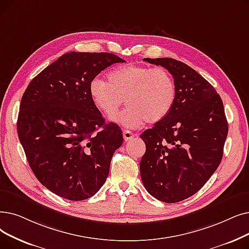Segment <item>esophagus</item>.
Returning <instances> with one entry per match:
<instances>
[{
  "instance_id": "1",
  "label": "esophagus",
  "mask_w": 249,
  "mask_h": 249,
  "mask_svg": "<svg viewBox=\"0 0 249 249\" xmlns=\"http://www.w3.org/2000/svg\"><path fill=\"white\" fill-rule=\"evenodd\" d=\"M134 136H135V134L132 133L131 131H129V130H124L123 131V138H124L125 142H129V140H131Z\"/></svg>"
}]
</instances>
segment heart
<instances>
[{
	"label": "heart",
	"instance_id": "1",
	"mask_svg": "<svg viewBox=\"0 0 249 249\" xmlns=\"http://www.w3.org/2000/svg\"><path fill=\"white\" fill-rule=\"evenodd\" d=\"M89 93L96 109L107 116L114 115L120 106L128 105L113 117L125 127L136 128L145 121L155 124L170 113L176 100V83L164 68L126 65L110 71L107 82L93 78Z\"/></svg>",
	"mask_w": 249,
	"mask_h": 249
}]
</instances>
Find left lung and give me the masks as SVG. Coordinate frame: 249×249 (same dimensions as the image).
<instances>
[{"label":"left lung","instance_id":"8db88e82","mask_svg":"<svg viewBox=\"0 0 249 249\" xmlns=\"http://www.w3.org/2000/svg\"><path fill=\"white\" fill-rule=\"evenodd\" d=\"M166 68L176 83L170 113L140 135L146 150L140 176L147 192L164 202L196 193L219 167L228 134L221 96L200 74L172 58H145Z\"/></svg>","mask_w":249,"mask_h":249}]
</instances>
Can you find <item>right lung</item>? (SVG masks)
<instances>
[{
  "mask_svg": "<svg viewBox=\"0 0 249 249\" xmlns=\"http://www.w3.org/2000/svg\"><path fill=\"white\" fill-rule=\"evenodd\" d=\"M125 60L110 53L70 52L30 81L21 99L17 132L28 164L42 185L69 200L98 192L109 175L122 130L105 123L89 82Z\"/></svg>",
  "mask_w": 249,
  "mask_h": 249,
  "instance_id": "add662e5",
  "label": "right lung"
}]
</instances>
